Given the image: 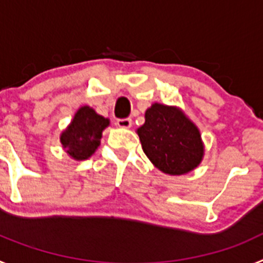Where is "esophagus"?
Masks as SVG:
<instances>
[{"mask_svg":"<svg viewBox=\"0 0 263 263\" xmlns=\"http://www.w3.org/2000/svg\"><path fill=\"white\" fill-rule=\"evenodd\" d=\"M117 126L122 127V129H129L132 126V120L130 118H122V120H117Z\"/></svg>","mask_w":263,"mask_h":263,"instance_id":"obj_1","label":"esophagus"}]
</instances>
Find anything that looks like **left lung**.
I'll return each mask as SVG.
<instances>
[{"label":"left lung","instance_id":"left-lung-1","mask_svg":"<svg viewBox=\"0 0 263 263\" xmlns=\"http://www.w3.org/2000/svg\"><path fill=\"white\" fill-rule=\"evenodd\" d=\"M137 134L146 157L164 174L183 175L196 168L203 159L200 132L176 106L153 104Z\"/></svg>","mask_w":263,"mask_h":263}]
</instances>
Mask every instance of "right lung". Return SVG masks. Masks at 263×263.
Here are the masks:
<instances>
[{
    "mask_svg": "<svg viewBox=\"0 0 263 263\" xmlns=\"http://www.w3.org/2000/svg\"><path fill=\"white\" fill-rule=\"evenodd\" d=\"M108 118L97 115L89 106H81L67 129L60 134V142L67 154L76 160L88 159L100 146Z\"/></svg>",
    "mask_w": 263,
    "mask_h": 263,
    "instance_id": "1",
    "label": "right lung"
}]
</instances>
